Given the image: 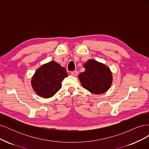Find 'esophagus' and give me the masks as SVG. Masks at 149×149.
<instances>
[{
    "label": "esophagus",
    "mask_w": 149,
    "mask_h": 149,
    "mask_svg": "<svg viewBox=\"0 0 149 149\" xmlns=\"http://www.w3.org/2000/svg\"><path fill=\"white\" fill-rule=\"evenodd\" d=\"M78 74V71H76V70H75V71H71V74L74 76H77Z\"/></svg>",
    "instance_id": "34e87169"
}]
</instances>
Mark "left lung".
<instances>
[{
	"mask_svg": "<svg viewBox=\"0 0 149 149\" xmlns=\"http://www.w3.org/2000/svg\"><path fill=\"white\" fill-rule=\"evenodd\" d=\"M85 71L78 76L82 86L93 94L106 92L112 83L109 68L95 60L89 59L84 65Z\"/></svg>",
	"mask_w": 149,
	"mask_h": 149,
	"instance_id": "left-lung-1",
	"label": "left lung"
}]
</instances>
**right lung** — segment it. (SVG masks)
Masks as SVG:
<instances>
[{
	"label": "right lung",
	"instance_id": "add662e5",
	"mask_svg": "<svg viewBox=\"0 0 149 149\" xmlns=\"http://www.w3.org/2000/svg\"><path fill=\"white\" fill-rule=\"evenodd\" d=\"M67 76L64 67L55 61H51L42 65L35 71L31 84L39 96L49 98L61 89L62 81Z\"/></svg>",
	"mask_w": 149,
	"mask_h": 149
}]
</instances>
